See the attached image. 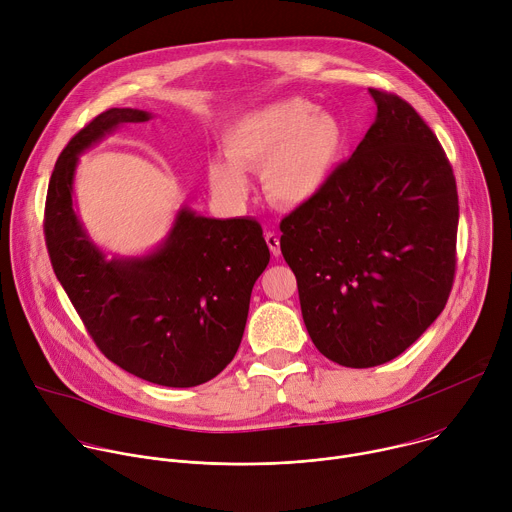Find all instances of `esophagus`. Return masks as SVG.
<instances>
[{
  "label": "esophagus",
  "mask_w": 512,
  "mask_h": 512,
  "mask_svg": "<svg viewBox=\"0 0 512 512\" xmlns=\"http://www.w3.org/2000/svg\"><path fill=\"white\" fill-rule=\"evenodd\" d=\"M265 241H267V247H269V251L277 257L279 253H281V249H279V237L275 235V233H267L265 235Z\"/></svg>",
  "instance_id": "1"
}]
</instances>
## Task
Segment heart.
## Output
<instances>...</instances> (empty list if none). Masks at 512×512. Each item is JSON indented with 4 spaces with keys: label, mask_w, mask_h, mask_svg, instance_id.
<instances>
[{
    "label": "heart",
    "mask_w": 512,
    "mask_h": 512,
    "mask_svg": "<svg viewBox=\"0 0 512 512\" xmlns=\"http://www.w3.org/2000/svg\"><path fill=\"white\" fill-rule=\"evenodd\" d=\"M227 160L208 162L212 194L241 206L249 196L245 172H261L267 196L281 206L312 202L330 182L344 150V127L306 99H281L253 109L223 133Z\"/></svg>",
    "instance_id": "1"
}]
</instances>
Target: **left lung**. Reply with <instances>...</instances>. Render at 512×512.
<instances>
[{"label": "left lung", "mask_w": 512, "mask_h": 512, "mask_svg": "<svg viewBox=\"0 0 512 512\" xmlns=\"http://www.w3.org/2000/svg\"><path fill=\"white\" fill-rule=\"evenodd\" d=\"M369 93L377 119L367 135L279 225L308 334L350 369L405 352L446 308L456 273L458 190L446 152L407 101Z\"/></svg>", "instance_id": "obj_1"}]
</instances>
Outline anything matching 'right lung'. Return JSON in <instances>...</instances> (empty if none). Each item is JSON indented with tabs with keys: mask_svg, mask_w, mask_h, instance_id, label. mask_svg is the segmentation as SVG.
<instances>
[{
	"mask_svg": "<svg viewBox=\"0 0 512 512\" xmlns=\"http://www.w3.org/2000/svg\"><path fill=\"white\" fill-rule=\"evenodd\" d=\"M148 119V111L109 109L68 141L48 184L46 247L60 285L111 362L154 385L196 387L237 354L269 247L253 218H208L182 206L152 253L107 259L72 204L79 156L119 125Z\"/></svg>",
	"mask_w": 512,
	"mask_h": 512,
	"instance_id": "right-lung-1",
	"label": "right lung"
}]
</instances>
